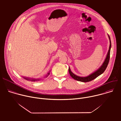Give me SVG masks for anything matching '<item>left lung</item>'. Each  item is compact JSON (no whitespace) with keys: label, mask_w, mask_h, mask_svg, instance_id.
Segmentation results:
<instances>
[{"label":"left lung","mask_w":121,"mask_h":121,"mask_svg":"<svg viewBox=\"0 0 121 121\" xmlns=\"http://www.w3.org/2000/svg\"><path fill=\"white\" fill-rule=\"evenodd\" d=\"M108 36H109V38L110 39V43L109 49V51H108L107 55L106 56V59H105L104 62H103V63L102 65L101 66V67L98 70H97L96 72H94L93 73L91 74L90 76H89L88 77H78V76H76V75L73 74L71 71L70 68L69 67V68H68L69 73L70 75L71 76V77L73 78H74V79H75L76 80L79 81H81V82H89V81H91L93 80L94 79L96 78H97L98 76L100 75L101 74H102L103 72L105 71V70H106V68H107V67L108 66V63H109V60H110V50H111V39H110V36L108 35Z\"/></svg>","instance_id":"1"}]
</instances>
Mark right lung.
Listing matches in <instances>:
<instances>
[{"label": "right lung", "mask_w": 121, "mask_h": 121, "mask_svg": "<svg viewBox=\"0 0 121 121\" xmlns=\"http://www.w3.org/2000/svg\"><path fill=\"white\" fill-rule=\"evenodd\" d=\"M49 74H50V73H48V76L49 75ZM25 78L26 79H27V80L29 79V78ZM35 80H36V79H33L31 80V81H35Z\"/></svg>", "instance_id": "1"}]
</instances>
